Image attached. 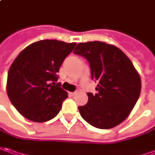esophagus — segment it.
<instances>
[{
  "label": "esophagus",
  "mask_w": 155,
  "mask_h": 155,
  "mask_svg": "<svg viewBox=\"0 0 155 155\" xmlns=\"http://www.w3.org/2000/svg\"><path fill=\"white\" fill-rule=\"evenodd\" d=\"M76 94H77V92H71V93H69V95L70 96H74Z\"/></svg>",
  "instance_id": "esophagus-1"
}]
</instances>
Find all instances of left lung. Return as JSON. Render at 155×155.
I'll return each instance as SVG.
<instances>
[{"instance_id": "obj_1", "label": "left lung", "mask_w": 155, "mask_h": 155, "mask_svg": "<svg viewBox=\"0 0 155 155\" xmlns=\"http://www.w3.org/2000/svg\"><path fill=\"white\" fill-rule=\"evenodd\" d=\"M74 53L87 59L91 77L98 82L97 93H87V104L78 107L81 116L98 129L118 125L130 115L141 93V78L133 63L117 47L99 41L80 43Z\"/></svg>"}]
</instances>
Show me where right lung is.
Listing matches in <instances>:
<instances>
[{
	"instance_id": "obj_1",
	"label": "right lung",
	"mask_w": 155,
	"mask_h": 155,
	"mask_svg": "<svg viewBox=\"0 0 155 155\" xmlns=\"http://www.w3.org/2000/svg\"><path fill=\"white\" fill-rule=\"evenodd\" d=\"M75 43L41 40L27 46L8 70L7 92L15 109L25 118L42 123L59 113L68 93L57 73Z\"/></svg>"
}]
</instances>
